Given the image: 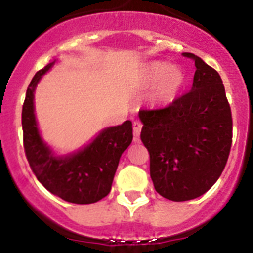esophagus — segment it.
I'll return each instance as SVG.
<instances>
[{
  "label": "esophagus",
  "instance_id": "34e87169",
  "mask_svg": "<svg viewBox=\"0 0 253 253\" xmlns=\"http://www.w3.org/2000/svg\"><path fill=\"white\" fill-rule=\"evenodd\" d=\"M132 127H133V136H135V141H139V136H140V132H141L143 123L140 122V121H135Z\"/></svg>",
  "mask_w": 253,
  "mask_h": 253
}]
</instances>
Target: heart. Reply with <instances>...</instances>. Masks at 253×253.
Returning a JSON list of instances; mask_svg holds the SVG:
<instances>
[{
	"label": "heart",
	"mask_w": 253,
	"mask_h": 253,
	"mask_svg": "<svg viewBox=\"0 0 253 253\" xmlns=\"http://www.w3.org/2000/svg\"><path fill=\"white\" fill-rule=\"evenodd\" d=\"M146 80L150 84L158 82L154 96L161 104L172 103L185 84L182 71L163 61H154L146 68Z\"/></svg>",
	"instance_id": "obj_1"
}]
</instances>
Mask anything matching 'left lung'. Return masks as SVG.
I'll return each instance as SVG.
<instances>
[{
  "label": "left lung",
  "mask_w": 253,
  "mask_h": 253,
  "mask_svg": "<svg viewBox=\"0 0 253 253\" xmlns=\"http://www.w3.org/2000/svg\"><path fill=\"white\" fill-rule=\"evenodd\" d=\"M194 60L192 90L162 109L140 110L141 141L150 156L157 193L175 202L205 194L224 171L233 139V120L220 74Z\"/></svg>",
  "instance_id": "1"
}]
</instances>
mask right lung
<instances>
[{
    "label": "right lung",
    "mask_w": 253,
    "mask_h": 253,
    "mask_svg": "<svg viewBox=\"0 0 253 253\" xmlns=\"http://www.w3.org/2000/svg\"><path fill=\"white\" fill-rule=\"evenodd\" d=\"M54 63L38 71L27 88L22 112L25 156L37 180L48 192L71 203H95L109 194L121 156L132 141V123L126 121L104 128L78 152L55 156L40 135L33 103L38 81Z\"/></svg>",
    "instance_id": "add662e5"
}]
</instances>
